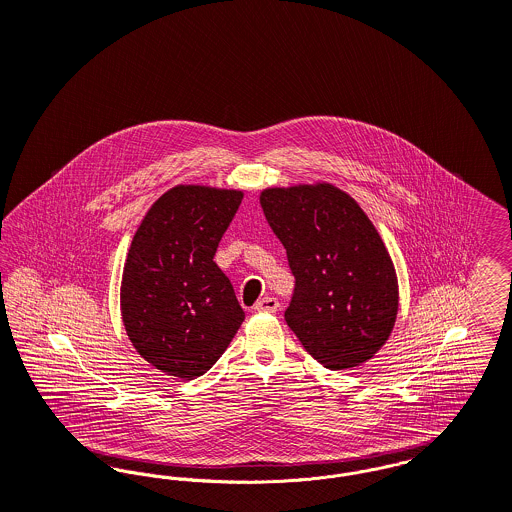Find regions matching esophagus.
Segmentation results:
<instances>
[{
    "label": "esophagus",
    "instance_id": "obj_1",
    "mask_svg": "<svg viewBox=\"0 0 512 512\" xmlns=\"http://www.w3.org/2000/svg\"><path fill=\"white\" fill-rule=\"evenodd\" d=\"M278 307H280V303H278L276 298H271V296H267V298H263V300L255 303V311H259V313H276Z\"/></svg>",
    "mask_w": 512,
    "mask_h": 512
}]
</instances>
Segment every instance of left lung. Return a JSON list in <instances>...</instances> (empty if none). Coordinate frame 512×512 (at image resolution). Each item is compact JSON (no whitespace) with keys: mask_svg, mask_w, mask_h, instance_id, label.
Instances as JSON below:
<instances>
[{"mask_svg":"<svg viewBox=\"0 0 512 512\" xmlns=\"http://www.w3.org/2000/svg\"><path fill=\"white\" fill-rule=\"evenodd\" d=\"M259 199L296 276L284 319L301 346L327 369L371 360L398 313L396 271L373 222L331 183L269 187Z\"/></svg>","mask_w":512,"mask_h":512,"instance_id":"left-lung-1","label":"left lung"}]
</instances>
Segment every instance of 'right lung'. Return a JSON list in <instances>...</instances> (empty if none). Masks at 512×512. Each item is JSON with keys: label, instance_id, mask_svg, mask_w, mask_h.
<instances>
[{"label": "right lung", "instance_id": "1", "mask_svg": "<svg viewBox=\"0 0 512 512\" xmlns=\"http://www.w3.org/2000/svg\"><path fill=\"white\" fill-rule=\"evenodd\" d=\"M243 193L176 185L137 228L121 274L125 332L141 358L166 375L197 379L224 354L245 313L214 263Z\"/></svg>", "mask_w": 512, "mask_h": 512}]
</instances>
